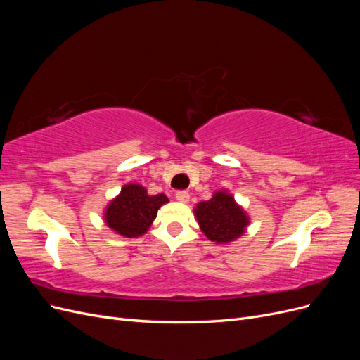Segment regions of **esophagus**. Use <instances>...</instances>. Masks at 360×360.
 Masks as SVG:
<instances>
[{"mask_svg": "<svg viewBox=\"0 0 360 360\" xmlns=\"http://www.w3.org/2000/svg\"><path fill=\"white\" fill-rule=\"evenodd\" d=\"M176 198H177V201H180V202H188V201H189V192L180 191V192L176 193Z\"/></svg>", "mask_w": 360, "mask_h": 360, "instance_id": "esophagus-1", "label": "esophagus"}]
</instances>
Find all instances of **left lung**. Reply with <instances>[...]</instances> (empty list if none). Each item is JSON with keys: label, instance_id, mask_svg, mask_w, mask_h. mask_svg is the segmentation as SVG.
I'll return each instance as SVG.
<instances>
[{"label": "left lung", "instance_id": "left-lung-1", "mask_svg": "<svg viewBox=\"0 0 360 360\" xmlns=\"http://www.w3.org/2000/svg\"><path fill=\"white\" fill-rule=\"evenodd\" d=\"M195 216L205 237L216 243H228L240 237L249 217L225 191L216 192L212 200L197 204Z\"/></svg>", "mask_w": 360, "mask_h": 360}]
</instances>
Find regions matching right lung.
Returning <instances> with one entry per match:
<instances>
[{
    "label": "right lung",
    "instance_id": "1",
    "mask_svg": "<svg viewBox=\"0 0 360 360\" xmlns=\"http://www.w3.org/2000/svg\"><path fill=\"white\" fill-rule=\"evenodd\" d=\"M168 202L163 193L148 195L141 184L129 183L105 212V222L123 237L143 236L155 221L162 204Z\"/></svg>",
    "mask_w": 360,
    "mask_h": 360
}]
</instances>
